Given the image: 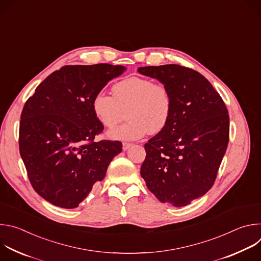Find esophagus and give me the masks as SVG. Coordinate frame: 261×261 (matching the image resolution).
Returning <instances> with one entry per match:
<instances>
[{"mask_svg":"<svg viewBox=\"0 0 261 261\" xmlns=\"http://www.w3.org/2000/svg\"><path fill=\"white\" fill-rule=\"evenodd\" d=\"M132 145V143H129V142H123V151H127L128 148Z\"/></svg>","mask_w":261,"mask_h":261,"instance_id":"esophagus-1","label":"esophagus"}]
</instances>
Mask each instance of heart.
Returning <instances> with one entry per match:
<instances>
[{
    "label": "heart",
    "mask_w": 261,
    "mask_h": 261,
    "mask_svg": "<svg viewBox=\"0 0 261 261\" xmlns=\"http://www.w3.org/2000/svg\"><path fill=\"white\" fill-rule=\"evenodd\" d=\"M173 100L170 90L153 80L133 76L117 83L113 95L100 91L92 101L96 119L106 128H113L120 121L123 110H127V119L108 132V136L117 140H137L147 132L158 134L163 131L172 116Z\"/></svg>",
    "instance_id": "b5f03b06"
}]
</instances>
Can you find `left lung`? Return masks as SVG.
I'll list each match as a JSON object with an SVG mask.
<instances>
[{"label": "left lung", "instance_id": "1", "mask_svg": "<svg viewBox=\"0 0 261 261\" xmlns=\"http://www.w3.org/2000/svg\"><path fill=\"white\" fill-rule=\"evenodd\" d=\"M171 92L167 127L144 144L140 174L161 202L184 206L203 196L216 180L229 141L226 105L201 74L175 64L138 68Z\"/></svg>", "mask_w": 261, "mask_h": 261}]
</instances>
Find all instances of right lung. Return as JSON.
Segmentation results:
<instances>
[{"mask_svg": "<svg viewBox=\"0 0 261 261\" xmlns=\"http://www.w3.org/2000/svg\"><path fill=\"white\" fill-rule=\"evenodd\" d=\"M124 66L67 65L53 72L21 111L19 152L34 190L54 205L74 208L119 153L118 140L95 141L104 126L92 101Z\"/></svg>", "mask_w": 261, "mask_h": 261, "instance_id": "right-lung-1", "label": "right lung"}]
</instances>
